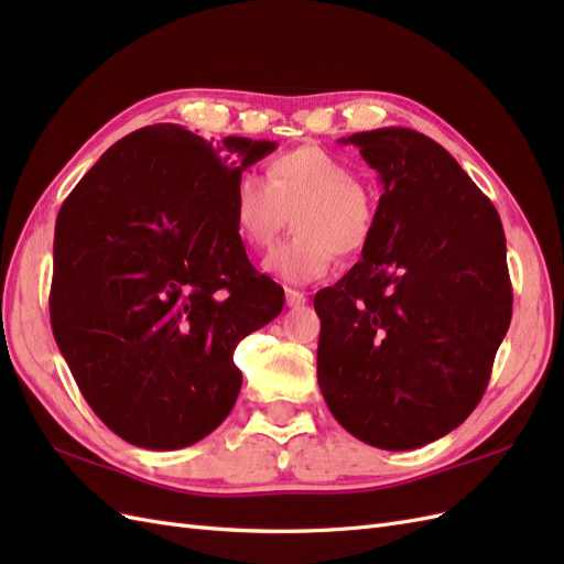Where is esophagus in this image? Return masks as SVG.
Returning a JSON list of instances; mask_svg holds the SVG:
<instances>
[{"instance_id": "esophagus-1", "label": "esophagus", "mask_w": 564, "mask_h": 564, "mask_svg": "<svg viewBox=\"0 0 564 564\" xmlns=\"http://www.w3.org/2000/svg\"><path fill=\"white\" fill-rule=\"evenodd\" d=\"M284 294H286L289 308H299V305H305V301H308V296L299 292V289H284Z\"/></svg>"}]
</instances>
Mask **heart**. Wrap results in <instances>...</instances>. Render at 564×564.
<instances>
[{
  "label": "heart",
  "instance_id": "b5f03b06",
  "mask_svg": "<svg viewBox=\"0 0 564 564\" xmlns=\"http://www.w3.org/2000/svg\"><path fill=\"white\" fill-rule=\"evenodd\" d=\"M230 209L242 240L263 249L292 212L294 235L272 247L263 270L282 282L322 278L336 253H357L373 232L377 209L352 166L334 152L303 145L270 162L268 178L242 172L230 191Z\"/></svg>",
  "mask_w": 564,
  "mask_h": 564
}]
</instances>
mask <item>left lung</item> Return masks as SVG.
Segmentation results:
<instances>
[{
    "label": "left lung",
    "mask_w": 564,
    "mask_h": 564,
    "mask_svg": "<svg viewBox=\"0 0 564 564\" xmlns=\"http://www.w3.org/2000/svg\"><path fill=\"white\" fill-rule=\"evenodd\" d=\"M383 195L369 242L315 294L317 383L334 419L388 452L429 445L482 400L513 315L494 204L414 129L352 133Z\"/></svg>",
    "instance_id": "obj_1"
}]
</instances>
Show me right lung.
<instances>
[{"instance_id": "add662e5", "label": "right lung", "mask_w": 564, "mask_h": 564, "mask_svg": "<svg viewBox=\"0 0 564 564\" xmlns=\"http://www.w3.org/2000/svg\"><path fill=\"white\" fill-rule=\"evenodd\" d=\"M278 143L143 127L108 148L56 218L51 327L94 414L129 445L181 449L240 395V340L282 313L230 191Z\"/></svg>"}]
</instances>
